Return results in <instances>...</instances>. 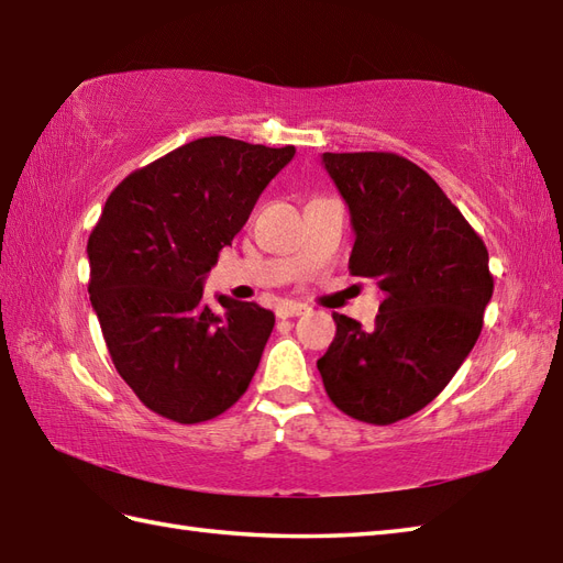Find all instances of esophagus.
<instances>
[{
    "instance_id": "esophagus-1",
    "label": "esophagus",
    "mask_w": 563,
    "mask_h": 563,
    "mask_svg": "<svg viewBox=\"0 0 563 563\" xmlns=\"http://www.w3.org/2000/svg\"><path fill=\"white\" fill-rule=\"evenodd\" d=\"M307 305H300V302H283L278 305V309H275V317L278 319H290V317H302L307 314Z\"/></svg>"
}]
</instances>
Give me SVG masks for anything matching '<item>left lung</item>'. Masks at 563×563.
I'll use <instances>...</instances> for the list:
<instances>
[{"label": "left lung", "mask_w": 563, "mask_h": 563, "mask_svg": "<svg viewBox=\"0 0 563 563\" xmlns=\"http://www.w3.org/2000/svg\"><path fill=\"white\" fill-rule=\"evenodd\" d=\"M324 166L351 210V275L377 280L385 300L369 329L333 312L336 336L317 367L343 413L389 426L433 401L474 349L494 295L488 251L399 154L324 152Z\"/></svg>", "instance_id": "8db88e82"}]
</instances>
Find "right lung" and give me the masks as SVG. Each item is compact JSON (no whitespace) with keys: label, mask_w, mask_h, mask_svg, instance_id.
Listing matches in <instances>:
<instances>
[{"label":"right lung","mask_w":563,"mask_h":563,"mask_svg":"<svg viewBox=\"0 0 563 563\" xmlns=\"http://www.w3.org/2000/svg\"><path fill=\"white\" fill-rule=\"evenodd\" d=\"M295 147L200 137L113 188L89 234V300L111 361L150 411L176 423L224 413L249 389L275 317L202 300V280Z\"/></svg>","instance_id":"1"}]
</instances>
